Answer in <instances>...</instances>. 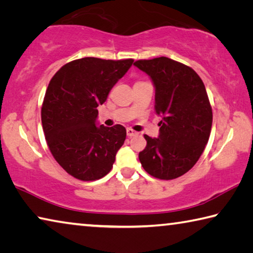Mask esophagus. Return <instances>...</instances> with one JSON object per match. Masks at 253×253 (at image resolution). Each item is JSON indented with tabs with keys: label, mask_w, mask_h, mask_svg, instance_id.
I'll list each match as a JSON object with an SVG mask.
<instances>
[{
	"label": "esophagus",
	"mask_w": 253,
	"mask_h": 253,
	"mask_svg": "<svg viewBox=\"0 0 253 253\" xmlns=\"http://www.w3.org/2000/svg\"><path fill=\"white\" fill-rule=\"evenodd\" d=\"M126 134H127V136H133V135L136 134V132L133 131L132 129H130V127H127V129H126Z\"/></svg>",
	"instance_id": "obj_1"
}]
</instances>
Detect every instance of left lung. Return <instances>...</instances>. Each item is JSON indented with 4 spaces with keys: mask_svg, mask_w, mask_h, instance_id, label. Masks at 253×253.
<instances>
[{
    "mask_svg": "<svg viewBox=\"0 0 253 253\" xmlns=\"http://www.w3.org/2000/svg\"><path fill=\"white\" fill-rule=\"evenodd\" d=\"M133 65L151 78L161 118L158 138L144 134L139 160L149 175L175 179L193 168L209 141L213 114L204 83L195 70L167 57Z\"/></svg>",
    "mask_w": 253,
    "mask_h": 253,
    "instance_id": "left-lung-1",
    "label": "left lung"
}]
</instances>
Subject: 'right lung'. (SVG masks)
Listing matches in <instances>:
<instances>
[{
  "instance_id": "add662e5",
  "label": "right lung",
  "mask_w": 253,
  "mask_h": 253,
  "mask_svg": "<svg viewBox=\"0 0 253 253\" xmlns=\"http://www.w3.org/2000/svg\"><path fill=\"white\" fill-rule=\"evenodd\" d=\"M132 63L85 57L64 65L49 83L41 107L45 140L57 163L77 179H99L113 167L126 130L98 126L97 106Z\"/></svg>"
}]
</instances>
